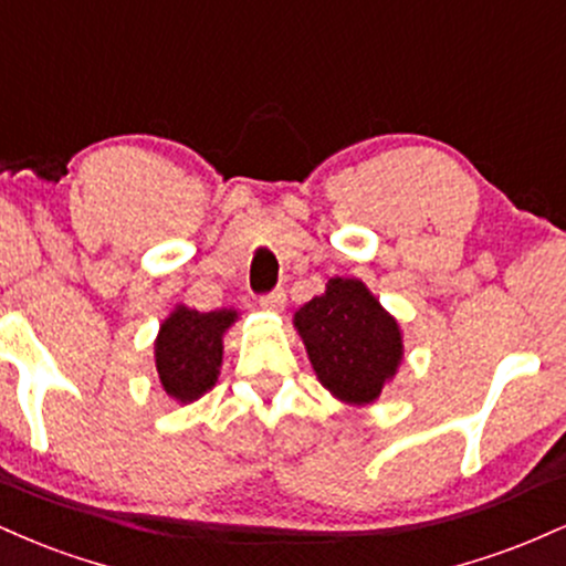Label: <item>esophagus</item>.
<instances>
[{
    "label": "esophagus",
    "instance_id": "obj_1",
    "mask_svg": "<svg viewBox=\"0 0 566 566\" xmlns=\"http://www.w3.org/2000/svg\"><path fill=\"white\" fill-rule=\"evenodd\" d=\"M258 303H261L265 311H282L284 303H287V295H284V290H271L258 297Z\"/></svg>",
    "mask_w": 566,
    "mask_h": 566
}]
</instances>
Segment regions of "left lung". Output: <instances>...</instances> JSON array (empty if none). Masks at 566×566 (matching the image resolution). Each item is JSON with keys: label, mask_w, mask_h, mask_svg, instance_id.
<instances>
[{"label": "left lung", "mask_w": 566, "mask_h": 566, "mask_svg": "<svg viewBox=\"0 0 566 566\" xmlns=\"http://www.w3.org/2000/svg\"><path fill=\"white\" fill-rule=\"evenodd\" d=\"M316 378L348 405H369L401 361V333L394 316L359 279H329L327 292L295 314Z\"/></svg>", "instance_id": "8db88e82"}]
</instances>
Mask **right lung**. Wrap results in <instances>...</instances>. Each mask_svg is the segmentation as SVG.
<instances>
[{
  "instance_id": "1",
  "label": "right lung",
  "mask_w": 566,
  "mask_h": 566,
  "mask_svg": "<svg viewBox=\"0 0 566 566\" xmlns=\"http://www.w3.org/2000/svg\"><path fill=\"white\" fill-rule=\"evenodd\" d=\"M237 319V311H191L178 305L165 319L157 337V373L172 399H199L218 380L223 361V333Z\"/></svg>"
}]
</instances>
